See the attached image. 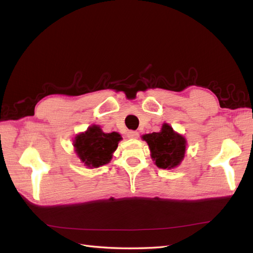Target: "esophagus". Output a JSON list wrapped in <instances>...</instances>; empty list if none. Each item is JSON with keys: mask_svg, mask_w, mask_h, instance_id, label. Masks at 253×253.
Listing matches in <instances>:
<instances>
[{"mask_svg": "<svg viewBox=\"0 0 253 253\" xmlns=\"http://www.w3.org/2000/svg\"><path fill=\"white\" fill-rule=\"evenodd\" d=\"M127 137L129 139H137L139 137V134H138V132H136V130H128Z\"/></svg>", "mask_w": 253, "mask_h": 253, "instance_id": "34e87169", "label": "esophagus"}]
</instances>
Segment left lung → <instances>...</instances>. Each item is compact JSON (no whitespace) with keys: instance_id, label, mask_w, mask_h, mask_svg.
Instances as JSON below:
<instances>
[{"instance_id":"8db88e82","label":"left lung","mask_w":253,"mask_h":253,"mask_svg":"<svg viewBox=\"0 0 253 253\" xmlns=\"http://www.w3.org/2000/svg\"><path fill=\"white\" fill-rule=\"evenodd\" d=\"M142 139L149 144L152 159L159 169L176 168L184 158L185 138L176 133L168 124H163L159 133L145 134Z\"/></svg>"}]
</instances>
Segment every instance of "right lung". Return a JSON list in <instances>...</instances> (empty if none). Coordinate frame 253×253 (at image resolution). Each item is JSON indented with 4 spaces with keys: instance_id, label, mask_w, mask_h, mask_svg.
<instances>
[{
    "instance_id": "obj_1",
    "label": "right lung",
    "mask_w": 253,
    "mask_h": 253,
    "mask_svg": "<svg viewBox=\"0 0 253 253\" xmlns=\"http://www.w3.org/2000/svg\"><path fill=\"white\" fill-rule=\"evenodd\" d=\"M121 140L116 133H103L100 126H91L84 133L78 134L74 139V147L77 156L88 168H99L112 159Z\"/></svg>"
}]
</instances>
